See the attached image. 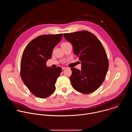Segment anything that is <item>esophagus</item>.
<instances>
[{
	"label": "esophagus",
	"mask_w": 132,
	"mask_h": 132,
	"mask_svg": "<svg viewBox=\"0 0 132 132\" xmlns=\"http://www.w3.org/2000/svg\"><path fill=\"white\" fill-rule=\"evenodd\" d=\"M66 67H62V69L63 70H64V69H66Z\"/></svg>",
	"instance_id": "1"
}]
</instances>
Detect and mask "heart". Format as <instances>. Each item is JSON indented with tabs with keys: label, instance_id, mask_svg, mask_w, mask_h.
Masks as SVG:
<instances>
[{
	"label": "heart",
	"instance_id": "b5f03b06",
	"mask_svg": "<svg viewBox=\"0 0 132 132\" xmlns=\"http://www.w3.org/2000/svg\"><path fill=\"white\" fill-rule=\"evenodd\" d=\"M66 43H67L66 42H64V43H63L62 44V45H64V44H66Z\"/></svg>",
	"mask_w": 132,
	"mask_h": 132
}]
</instances>
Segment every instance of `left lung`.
I'll list each match as a JSON object with an SVG mask.
<instances>
[{
    "mask_svg": "<svg viewBox=\"0 0 132 132\" xmlns=\"http://www.w3.org/2000/svg\"><path fill=\"white\" fill-rule=\"evenodd\" d=\"M64 36L72 44L74 54L81 64L80 70L71 68L70 80L72 87L84 94L95 91L104 80L109 68L102 43L93 34L85 30L65 33Z\"/></svg>",
    "mask_w": 132,
    "mask_h": 132,
    "instance_id": "obj_1",
    "label": "left lung"
}]
</instances>
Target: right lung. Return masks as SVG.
<instances>
[{
    "label": "right lung",
    "instance_id": "add662e5",
    "mask_svg": "<svg viewBox=\"0 0 132 132\" xmlns=\"http://www.w3.org/2000/svg\"><path fill=\"white\" fill-rule=\"evenodd\" d=\"M63 34L42 35L32 40L25 48L21 58L20 75L29 90L40 98L51 95L55 84L62 69L47 67L46 62L51 59L52 52L61 40Z\"/></svg>",
    "mask_w": 132,
    "mask_h": 132
}]
</instances>
